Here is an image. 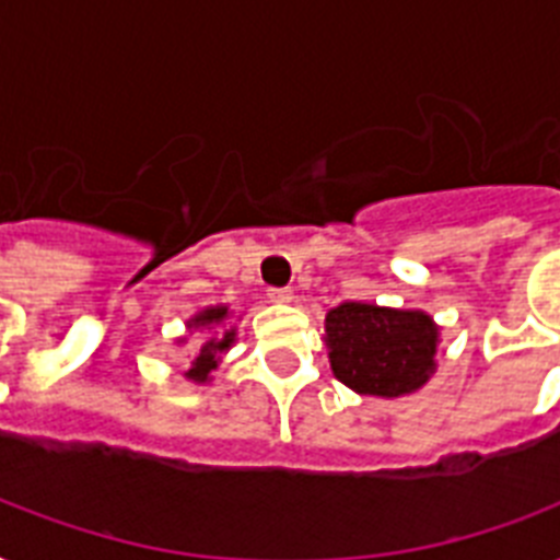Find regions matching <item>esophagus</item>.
I'll use <instances>...</instances> for the list:
<instances>
[{
	"label": "esophagus",
	"mask_w": 560,
	"mask_h": 560,
	"mask_svg": "<svg viewBox=\"0 0 560 560\" xmlns=\"http://www.w3.org/2000/svg\"><path fill=\"white\" fill-rule=\"evenodd\" d=\"M267 296H270L272 302H293V290H290V288H270V290H267Z\"/></svg>",
	"instance_id": "obj_1"
}]
</instances>
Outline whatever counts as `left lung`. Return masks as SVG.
<instances>
[{
	"label": "left lung",
	"mask_w": 560,
	"mask_h": 560,
	"mask_svg": "<svg viewBox=\"0 0 560 560\" xmlns=\"http://www.w3.org/2000/svg\"><path fill=\"white\" fill-rule=\"evenodd\" d=\"M331 369L360 395L398 398L424 386L435 369L439 328L421 311L346 302L325 316Z\"/></svg>",
	"instance_id": "1"
}]
</instances>
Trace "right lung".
<instances>
[{
	"instance_id": "add662e5",
	"label": "right lung",
	"mask_w": 560,
	"mask_h": 560,
	"mask_svg": "<svg viewBox=\"0 0 560 560\" xmlns=\"http://www.w3.org/2000/svg\"><path fill=\"white\" fill-rule=\"evenodd\" d=\"M226 307H209V311H202L200 316H194L191 325H200V328H220V323L226 319ZM232 337H235V331H226L223 337H220V331H214V337H206V342L200 346V354L194 358L191 369H188V377H191V381H206L209 372L218 369L220 354L232 346Z\"/></svg>"
}]
</instances>
